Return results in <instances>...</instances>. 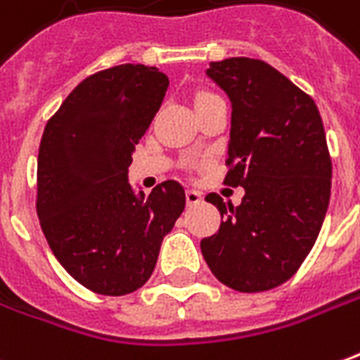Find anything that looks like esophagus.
<instances>
[{
	"instance_id": "esophagus-1",
	"label": "esophagus",
	"mask_w": 360,
	"mask_h": 360,
	"mask_svg": "<svg viewBox=\"0 0 360 360\" xmlns=\"http://www.w3.org/2000/svg\"><path fill=\"white\" fill-rule=\"evenodd\" d=\"M198 202H202V195L195 191V188H187V205H198Z\"/></svg>"
}]
</instances>
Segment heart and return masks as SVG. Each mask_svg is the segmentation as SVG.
Returning a JSON list of instances; mask_svg holds the SVG:
<instances>
[{"label": "heart", "instance_id": "heart-1", "mask_svg": "<svg viewBox=\"0 0 360 360\" xmlns=\"http://www.w3.org/2000/svg\"><path fill=\"white\" fill-rule=\"evenodd\" d=\"M205 97H210V95H208V93H200V95L197 97V101L198 99H205Z\"/></svg>", "mask_w": 360, "mask_h": 360}]
</instances>
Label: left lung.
Segmentation results:
<instances>
[{
	"label": "left lung",
	"mask_w": 360,
	"mask_h": 360,
	"mask_svg": "<svg viewBox=\"0 0 360 360\" xmlns=\"http://www.w3.org/2000/svg\"><path fill=\"white\" fill-rule=\"evenodd\" d=\"M206 75L232 103L224 183L245 188L233 208L206 200L222 222L200 250L214 276L240 292L283 285L318 240L331 195V160L310 95L261 60L210 62Z\"/></svg>",
	"instance_id": "left-lung-1"
}]
</instances>
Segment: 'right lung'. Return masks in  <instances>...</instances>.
<instances>
[{"mask_svg": "<svg viewBox=\"0 0 360 360\" xmlns=\"http://www.w3.org/2000/svg\"><path fill=\"white\" fill-rule=\"evenodd\" d=\"M158 68L122 64L85 77L46 122L37 214L50 250L79 285L105 296L152 276L163 238L185 208L177 181L144 195L128 181L134 146L167 91Z\"/></svg>", "mask_w": 360, "mask_h": 360, "instance_id": "right-lung-1", "label": "right lung"}]
</instances>
